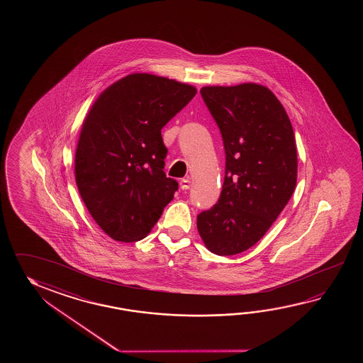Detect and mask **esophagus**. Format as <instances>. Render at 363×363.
Masks as SVG:
<instances>
[{
    "mask_svg": "<svg viewBox=\"0 0 363 363\" xmlns=\"http://www.w3.org/2000/svg\"><path fill=\"white\" fill-rule=\"evenodd\" d=\"M189 186H191V180H189V179H183V180L180 182V188H182L183 191H188Z\"/></svg>",
    "mask_w": 363,
    "mask_h": 363,
    "instance_id": "obj_1",
    "label": "esophagus"
}]
</instances>
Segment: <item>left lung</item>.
<instances>
[{"label":"left lung","instance_id":"obj_1","mask_svg":"<svg viewBox=\"0 0 363 363\" xmlns=\"http://www.w3.org/2000/svg\"><path fill=\"white\" fill-rule=\"evenodd\" d=\"M200 93L222 133L225 174L218 202L197 216V230L211 253L239 255L262 239L294 194V128L263 85L203 86Z\"/></svg>","mask_w":363,"mask_h":363}]
</instances>
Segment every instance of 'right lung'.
<instances>
[{"instance_id": "right-lung-1", "label": "right lung", "mask_w": 363, "mask_h": 363, "mask_svg": "<svg viewBox=\"0 0 363 363\" xmlns=\"http://www.w3.org/2000/svg\"><path fill=\"white\" fill-rule=\"evenodd\" d=\"M192 85L131 74L93 104L75 155L77 189L101 230L132 242L147 238L174 199L161 130L196 96Z\"/></svg>"}]
</instances>
